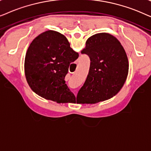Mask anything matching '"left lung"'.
I'll use <instances>...</instances> for the list:
<instances>
[{
  "label": "left lung",
  "instance_id": "left-lung-1",
  "mask_svg": "<svg viewBox=\"0 0 151 151\" xmlns=\"http://www.w3.org/2000/svg\"><path fill=\"white\" fill-rule=\"evenodd\" d=\"M81 53L87 55L91 63L77 103L96 104L116 95L129 73V60L119 41L107 33L96 34L87 39Z\"/></svg>",
  "mask_w": 151,
  "mask_h": 151
}]
</instances>
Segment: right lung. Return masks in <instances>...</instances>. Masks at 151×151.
I'll return each mask as SVG.
<instances>
[{
  "mask_svg": "<svg viewBox=\"0 0 151 151\" xmlns=\"http://www.w3.org/2000/svg\"><path fill=\"white\" fill-rule=\"evenodd\" d=\"M79 56L60 33L49 30L31 43L24 59V73L30 88L39 96L57 103L76 102L65 78L70 64Z\"/></svg>",
  "mask_w": 151,
  "mask_h": 151,
  "instance_id": "obj_1",
  "label": "right lung"
}]
</instances>
